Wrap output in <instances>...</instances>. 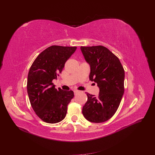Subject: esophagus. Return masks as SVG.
Masks as SVG:
<instances>
[{"instance_id":"34e87169","label":"esophagus","mask_w":155,"mask_h":155,"mask_svg":"<svg viewBox=\"0 0 155 155\" xmlns=\"http://www.w3.org/2000/svg\"><path fill=\"white\" fill-rule=\"evenodd\" d=\"M74 92L75 94H78V93L80 92V91H78V90H74Z\"/></svg>"}]
</instances>
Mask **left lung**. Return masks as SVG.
<instances>
[{
  "instance_id": "8db88e82",
  "label": "left lung",
  "mask_w": 155,
  "mask_h": 155,
  "mask_svg": "<svg viewBox=\"0 0 155 155\" xmlns=\"http://www.w3.org/2000/svg\"><path fill=\"white\" fill-rule=\"evenodd\" d=\"M81 50L91 66L89 79L100 88L97 96L86 92L82 113L91 122H104L113 116L122 99L124 69L118 57L104 46H81Z\"/></svg>"
}]
</instances>
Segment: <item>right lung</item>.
<instances>
[{"mask_svg": "<svg viewBox=\"0 0 155 155\" xmlns=\"http://www.w3.org/2000/svg\"><path fill=\"white\" fill-rule=\"evenodd\" d=\"M76 46L53 45L39 54L30 68L27 91L33 109L45 122L56 124L66 116L72 91L57 90L52 80L61 73L64 64Z\"/></svg>", "mask_w": 155, "mask_h": 155, "instance_id": "add662e5", "label": "right lung"}]
</instances>
